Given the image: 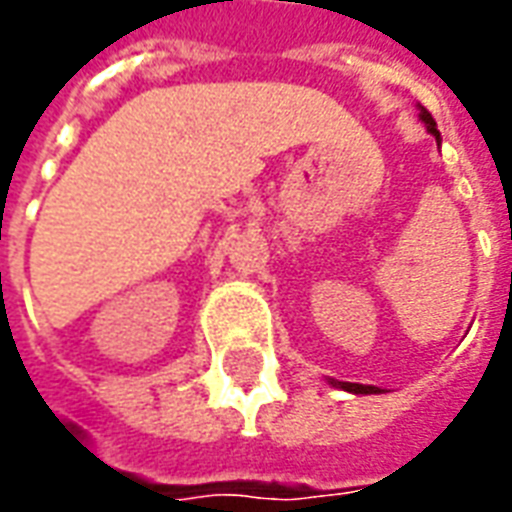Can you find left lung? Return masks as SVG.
Here are the masks:
<instances>
[{
    "label": "left lung",
    "mask_w": 512,
    "mask_h": 512,
    "mask_svg": "<svg viewBox=\"0 0 512 512\" xmlns=\"http://www.w3.org/2000/svg\"><path fill=\"white\" fill-rule=\"evenodd\" d=\"M419 120L425 123V128H428L430 134L436 136V142H441V134H439V128H436V120L430 117L428 109H419ZM332 386H337V389H345V392H354V395H378V392H381L378 386L351 384V381H332Z\"/></svg>",
    "instance_id": "1"
}]
</instances>
